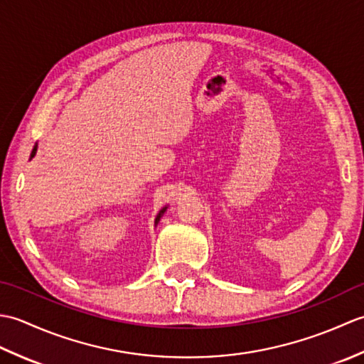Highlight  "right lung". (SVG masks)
Segmentation results:
<instances>
[{"instance_id": "right-lung-1", "label": "right lung", "mask_w": 364, "mask_h": 364, "mask_svg": "<svg viewBox=\"0 0 364 364\" xmlns=\"http://www.w3.org/2000/svg\"><path fill=\"white\" fill-rule=\"evenodd\" d=\"M36 151H37V145H34V149H33V151H31V159H33L34 158V154H36ZM166 210H167V206H164V208H162V210L159 211V214L156 215V223L159 222V219L162 218V214H164L166 213Z\"/></svg>"}]
</instances>
